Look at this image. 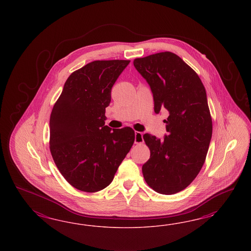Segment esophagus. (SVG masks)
Instances as JSON below:
<instances>
[{
    "label": "esophagus",
    "mask_w": 251,
    "mask_h": 251,
    "mask_svg": "<svg viewBox=\"0 0 251 251\" xmlns=\"http://www.w3.org/2000/svg\"><path fill=\"white\" fill-rule=\"evenodd\" d=\"M135 144H143L144 143V138H143V133L140 131H135V139H134Z\"/></svg>",
    "instance_id": "esophagus-1"
}]
</instances>
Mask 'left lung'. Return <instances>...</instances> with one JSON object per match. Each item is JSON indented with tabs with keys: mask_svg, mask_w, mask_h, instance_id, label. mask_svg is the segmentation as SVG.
Masks as SVG:
<instances>
[{
	"mask_svg": "<svg viewBox=\"0 0 251 251\" xmlns=\"http://www.w3.org/2000/svg\"><path fill=\"white\" fill-rule=\"evenodd\" d=\"M133 65L151 88L154 112L169 113L163 140L144 135L151 154L143 175L156 192L175 194L194 180L209 149L213 124L205 88L197 74L169 51L135 59Z\"/></svg>",
	"mask_w": 251,
	"mask_h": 251,
	"instance_id": "obj_1",
	"label": "left lung"
}]
</instances>
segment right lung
<instances>
[{"mask_svg":"<svg viewBox=\"0 0 251 251\" xmlns=\"http://www.w3.org/2000/svg\"><path fill=\"white\" fill-rule=\"evenodd\" d=\"M130 61H95L66 80L50 119V148L75 189L97 192L112 182L134 143V130L105 125L115 82Z\"/></svg>","mask_w":251,"mask_h":251,"instance_id":"add662e5","label":"right lung"}]
</instances>
